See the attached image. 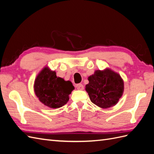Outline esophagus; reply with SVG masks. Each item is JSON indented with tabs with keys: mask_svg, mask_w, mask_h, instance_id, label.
<instances>
[{
	"mask_svg": "<svg viewBox=\"0 0 154 154\" xmlns=\"http://www.w3.org/2000/svg\"><path fill=\"white\" fill-rule=\"evenodd\" d=\"M76 88H78V90H83V85L82 84V83H79V84L76 85Z\"/></svg>",
	"mask_w": 154,
	"mask_h": 154,
	"instance_id": "34e87169",
	"label": "esophagus"
}]
</instances>
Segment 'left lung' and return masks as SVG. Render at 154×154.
I'll list each match as a JSON object with an SVG mask.
<instances>
[{
	"label": "left lung",
	"mask_w": 154,
	"mask_h": 154,
	"mask_svg": "<svg viewBox=\"0 0 154 154\" xmlns=\"http://www.w3.org/2000/svg\"><path fill=\"white\" fill-rule=\"evenodd\" d=\"M85 91L93 103L102 109L117 104L124 91V83L119 74L110 69L97 70L88 78Z\"/></svg>",
	"instance_id": "left-lung-1"
}]
</instances>
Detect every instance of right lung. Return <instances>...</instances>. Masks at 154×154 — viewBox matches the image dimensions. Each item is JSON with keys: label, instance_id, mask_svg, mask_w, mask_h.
Segmentation results:
<instances>
[{"label": "right lung", "instance_id": "1", "mask_svg": "<svg viewBox=\"0 0 154 154\" xmlns=\"http://www.w3.org/2000/svg\"><path fill=\"white\" fill-rule=\"evenodd\" d=\"M74 89L70 81L57 77L55 71L44 67L36 76L34 91L36 96L44 105L51 109L60 108L66 105L69 95Z\"/></svg>", "mask_w": 154, "mask_h": 154}]
</instances>
